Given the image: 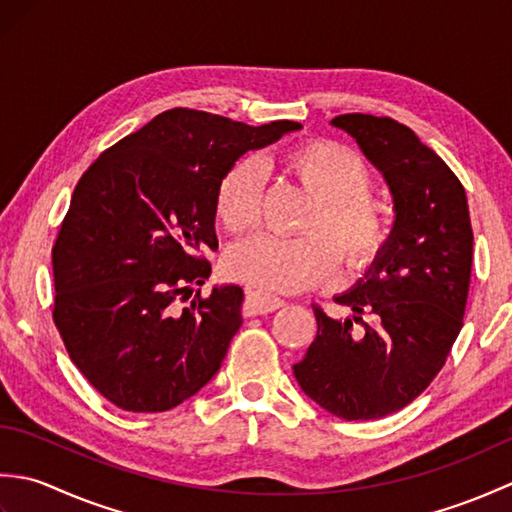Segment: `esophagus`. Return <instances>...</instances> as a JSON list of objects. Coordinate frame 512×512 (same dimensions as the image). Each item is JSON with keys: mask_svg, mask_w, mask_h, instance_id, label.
Here are the masks:
<instances>
[{"mask_svg": "<svg viewBox=\"0 0 512 512\" xmlns=\"http://www.w3.org/2000/svg\"><path fill=\"white\" fill-rule=\"evenodd\" d=\"M284 306V299L268 295L264 290H248L246 292V303H244V310L248 317H257V314H268V312H275Z\"/></svg>", "mask_w": 512, "mask_h": 512, "instance_id": "34e87169", "label": "esophagus"}]
</instances>
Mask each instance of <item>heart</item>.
I'll return each instance as SVG.
<instances>
[{
    "mask_svg": "<svg viewBox=\"0 0 512 512\" xmlns=\"http://www.w3.org/2000/svg\"><path fill=\"white\" fill-rule=\"evenodd\" d=\"M277 167L312 195L301 235H257L226 253V273L244 284L299 292L328 277L336 262L365 270L383 255L391 226L372 193V176L352 149L308 140L277 156ZM264 178L255 160L239 158L215 184L213 213L226 233L244 235L262 220Z\"/></svg>",
    "mask_w": 512,
    "mask_h": 512,
    "instance_id": "obj_1",
    "label": "heart"
}]
</instances>
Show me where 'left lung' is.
I'll list each match as a JSON object with an SVG mask.
<instances>
[{
  "label": "left lung",
  "instance_id": "8db88e82",
  "mask_svg": "<svg viewBox=\"0 0 512 512\" xmlns=\"http://www.w3.org/2000/svg\"><path fill=\"white\" fill-rule=\"evenodd\" d=\"M332 125L383 171L396 222L365 279L334 299L354 319L312 306L317 339L292 369L336 418L376 420L416 400L447 363L464 325L473 228L462 182L407 125L372 114H341Z\"/></svg>",
  "mask_w": 512,
  "mask_h": 512
}]
</instances>
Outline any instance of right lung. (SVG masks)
Returning a JSON list of instances; mask_svg holds the SVG:
<instances>
[{"label": "right lung", "mask_w": 512, "mask_h": 512, "mask_svg": "<svg viewBox=\"0 0 512 512\" xmlns=\"http://www.w3.org/2000/svg\"><path fill=\"white\" fill-rule=\"evenodd\" d=\"M301 129L173 107L105 149L72 193L52 246V319L74 365L112 405L158 413L209 383L242 325L239 286H200L217 250L226 167Z\"/></svg>", "instance_id": "right-lung-1"}]
</instances>
